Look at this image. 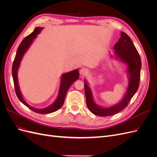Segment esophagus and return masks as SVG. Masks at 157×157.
I'll return each instance as SVG.
<instances>
[{
    "label": "esophagus",
    "mask_w": 157,
    "mask_h": 157,
    "mask_svg": "<svg viewBox=\"0 0 157 157\" xmlns=\"http://www.w3.org/2000/svg\"><path fill=\"white\" fill-rule=\"evenodd\" d=\"M88 73V69L86 68H81L80 69V74L81 75H85Z\"/></svg>",
    "instance_id": "1"
}]
</instances>
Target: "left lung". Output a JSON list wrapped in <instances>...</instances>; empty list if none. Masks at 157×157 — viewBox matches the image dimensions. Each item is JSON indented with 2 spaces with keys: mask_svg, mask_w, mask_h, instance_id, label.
<instances>
[{
  "mask_svg": "<svg viewBox=\"0 0 157 157\" xmlns=\"http://www.w3.org/2000/svg\"><path fill=\"white\" fill-rule=\"evenodd\" d=\"M121 36L113 48L115 56L112 55L110 56L125 65V72L128 76V83L121 100L109 107L98 105L94 98L92 90L89 86V83L86 79H84L87 107L90 111L97 116H111L122 111L128 105L139 87L141 68L140 56L130 38L124 32H121Z\"/></svg>",
  "mask_w": 157,
  "mask_h": 157,
  "instance_id": "left-lung-1",
  "label": "left lung"
}]
</instances>
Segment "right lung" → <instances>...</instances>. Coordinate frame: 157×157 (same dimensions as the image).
<instances>
[{
    "label": "right lung",
    "mask_w": 157,
    "mask_h": 157,
    "mask_svg": "<svg viewBox=\"0 0 157 157\" xmlns=\"http://www.w3.org/2000/svg\"><path fill=\"white\" fill-rule=\"evenodd\" d=\"M44 29V27H36L34 31L31 33L29 35L26 36L23 41L21 42L20 45L19 46L16 55L14 59L13 65H12V77L14 83V87H15L16 93L18 99L20 101L24 104L25 106L28 108H29L31 110L37 113L40 114H48L56 111L59 109L61 107L65 101V98L66 94H67L69 88L70 86L73 84L75 81L77 80L79 77V72L78 69H76L73 71H69L68 73H65L61 75V79H60V84L59 88V91L58 96H57L56 100L52 103L49 106L42 108V109H38L33 107L29 105L25 101L24 98L23 97V95L19 86L18 82V77H17V73L18 69L20 68L21 61L24 56L25 54L27 51L29 50V47L34 42L35 39L37 37V35L40 34L41 31Z\"/></svg>",
    "instance_id": "add662e5"
}]
</instances>
